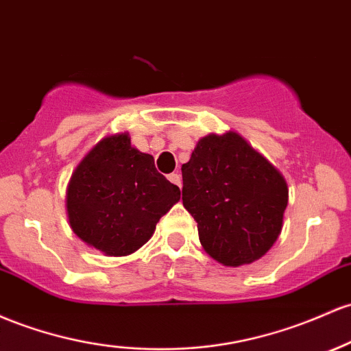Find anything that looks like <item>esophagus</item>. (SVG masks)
I'll list each match as a JSON object with an SVG mask.
<instances>
[{
	"label": "esophagus",
	"mask_w": 351,
	"mask_h": 351,
	"mask_svg": "<svg viewBox=\"0 0 351 351\" xmlns=\"http://www.w3.org/2000/svg\"><path fill=\"white\" fill-rule=\"evenodd\" d=\"M168 180L171 182L173 184H176V186H182V176L178 175V173H171V175H168Z\"/></svg>",
	"instance_id": "esophagus-1"
}]
</instances>
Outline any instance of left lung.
I'll use <instances>...</instances> for the list:
<instances>
[{"instance_id":"obj_1","label":"left lung","mask_w":351,"mask_h":351,"mask_svg":"<svg viewBox=\"0 0 351 351\" xmlns=\"http://www.w3.org/2000/svg\"><path fill=\"white\" fill-rule=\"evenodd\" d=\"M182 175L183 206L213 260L241 267L271 248L282 232L288 186L245 138L234 132L202 138Z\"/></svg>"}]
</instances>
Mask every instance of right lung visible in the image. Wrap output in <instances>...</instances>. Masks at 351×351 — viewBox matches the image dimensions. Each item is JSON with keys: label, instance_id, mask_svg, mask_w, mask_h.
Wrapping results in <instances>:
<instances>
[{"label": "right lung", "instance_id": "right-lung-1", "mask_svg": "<svg viewBox=\"0 0 351 351\" xmlns=\"http://www.w3.org/2000/svg\"><path fill=\"white\" fill-rule=\"evenodd\" d=\"M180 202V188L156 171L155 160L111 134L83 158L66 190L69 226L106 256H126L153 237L156 223Z\"/></svg>", "mask_w": 351, "mask_h": 351}]
</instances>
